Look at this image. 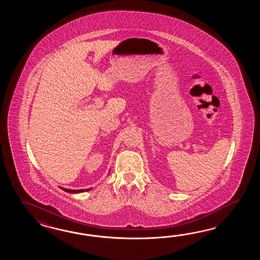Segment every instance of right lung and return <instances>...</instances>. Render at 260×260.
<instances>
[{
	"mask_svg": "<svg viewBox=\"0 0 260 260\" xmlns=\"http://www.w3.org/2000/svg\"><path fill=\"white\" fill-rule=\"evenodd\" d=\"M63 190H65L69 193H79V192H83V191H87L89 189H69V188H61Z\"/></svg>",
	"mask_w": 260,
	"mask_h": 260,
	"instance_id": "right-lung-1",
	"label": "right lung"
}]
</instances>
